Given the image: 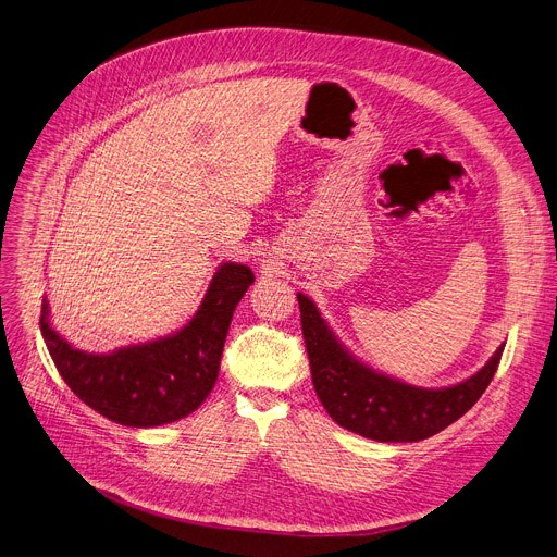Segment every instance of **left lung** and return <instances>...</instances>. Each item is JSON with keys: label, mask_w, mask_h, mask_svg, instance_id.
Listing matches in <instances>:
<instances>
[{"label": "left lung", "mask_w": 557, "mask_h": 557, "mask_svg": "<svg viewBox=\"0 0 557 557\" xmlns=\"http://www.w3.org/2000/svg\"><path fill=\"white\" fill-rule=\"evenodd\" d=\"M313 386L326 413L344 429L377 442H420L460 420L491 384L504 344L469 380L422 388L393 380L342 346L313 301L297 293Z\"/></svg>", "instance_id": "left-lung-1"}]
</instances>
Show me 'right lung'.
<instances>
[{"mask_svg":"<svg viewBox=\"0 0 557 557\" xmlns=\"http://www.w3.org/2000/svg\"><path fill=\"white\" fill-rule=\"evenodd\" d=\"M252 282L248 267L224 262L184 329L99 356L53 329L46 297L39 329L60 375L90 409L122 426H162L190 416L213 391L233 311Z\"/></svg>","mask_w":557,"mask_h":557,"instance_id":"obj_1","label":"right lung"}]
</instances>
